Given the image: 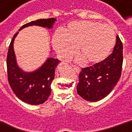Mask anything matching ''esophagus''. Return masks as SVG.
<instances>
[{
	"label": "esophagus",
	"mask_w": 132,
	"mask_h": 132,
	"mask_svg": "<svg viewBox=\"0 0 132 132\" xmlns=\"http://www.w3.org/2000/svg\"><path fill=\"white\" fill-rule=\"evenodd\" d=\"M72 68H73V69H74V70H75V71H76L77 72H79V71H80V68H79V67H77V66H73V65H72Z\"/></svg>",
	"instance_id": "34e87169"
}]
</instances>
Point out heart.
<instances>
[{
  "label": "heart",
  "mask_w": 132,
  "mask_h": 132,
  "mask_svg": "<svg viewBox=\"0 0 132 132\" xmlns=\"http://www.w3.org/2000/svg\"><path fill=\"white\" fill-rule=\"evenodd\" d=\"M115 33L110 26L90 21H75L53 38L54 48L63 59H68L76 48L86 63L104 60L115 44Z\"/></svg>",
  "instance_id": "obj_1"
}]
</instances>
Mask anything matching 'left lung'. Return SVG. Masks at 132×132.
<instances>
[{
  "instance_id": "left-lung-1",
  "label": "left lung",
  "mask_w": 132,
  "mask_h": 132,
  "mask_svg": "<svg viewBox=\"0 0 132 132\" xmlns=\"http://www.w3.org/2000/svg\"><path fill=\"white\" fill-rule=\"evenodd\" d=\"M123 61V44L117 36L113 52L108 57L92 66L81 68L77 86L79 95L91 102L108 96L121 77Z\"/></svg>"
}]
</instances>
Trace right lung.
Masks as SVG:
<instances>
[{
  "instance_id": "obj_1",
  "label": "right lung",
  "mask_w": 132,
  "mask_h": 132,
  "mask_svg": "<svg viewBox=\"0 0 132 132\" xmlns=\"http://www.w3.org/2000/svg\"><path fill=\"white\" fill-rule=\"evenodd\" d=\"M56 19L51 18L30 22L22 26L19 31L29 26L37 25L51 29ZM18 32L13 36L9 44L7 57L8 81L18 98L31 105L42 104L51 93V84L54 79L55 71L60 60L50 57L38 70L24 72L18 66L13 51V42Z\"/></svg>"
}]
</instances>
